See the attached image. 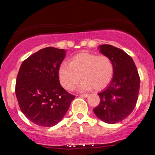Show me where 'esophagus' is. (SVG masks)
Here are the masks:
<instances>
[{"label": "esophagus", "instance_id": "esophagus-1", "mask_svg": "<svg viewBox=\"0 0 155 155\" xmlns=\"http://www.w3.org/2000/svg\"><path fill=\"white\" fill-rule=\"evenodd\" d=\"M80 96H81V97H87L89 96V94H81Z\"/></svg>", "mask_w": 155, "mask_h": 155}]
</instances>
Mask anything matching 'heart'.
<instances>
[{"label": "heart", "mask_w": 155, "mask_h": 155, "mask_svg": "<svg viewBox=\"0 0 155 155\" xmlns=\"http://www.w3.org/2000/svg\"><path fill=\"white\" fill-rule=\"evenodd\" d=\"M60 81L68 90H74L80 80L79 89L81 91L92 87L101 90L111 81L114 76V65L106 55H96L90 53H80L74 56L70 64L63 63L60 65Z\"/></svg>", "instance_id": "obj_1"}]
</instances>
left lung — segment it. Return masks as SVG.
<instances>
[{"mask_svg":"<svg viewBox=\"0 0 155 155\" xmlns=\"http://www.w3.org/2000/svg\"><path fill=\"white\" fill-rule=\"evenodd\" d=\"M99 49L113 63L114 76L107 87L98 93L100 103L93 111L101 120L115 124L127 118L136 107L140 77L132 58L122 49L108 44Z\"/></svg>","mask_w":155,"mask_h":155,"instance_id":"left-lung-1","label":"left lung"}]
</instances>
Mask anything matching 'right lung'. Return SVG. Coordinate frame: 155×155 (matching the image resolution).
I'll return each instance as SVG.
<instances>
[{
    "label": "right lung",
    "instance_id": "add662e5",
    "mask_svg": "<svg viewBox=\"0 0 155 155\" xmlns=\"http://www.w3.org/2000/svg\"><path fill=\"white\" fill-rule=\"evenodd\" d=\"M64 49L46 47L22 62L17 77L15 93L21 111L41 127H52L65 115L75 95L60 85V65Z\"/></svg>",
    "mask_w": 155,
    "mask_h": 155
}]
</instances>
